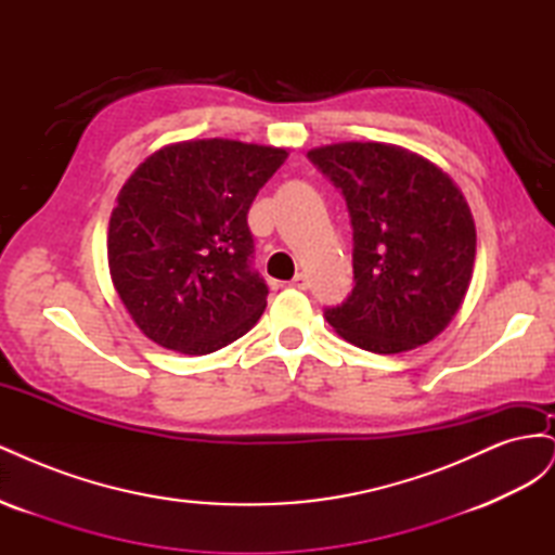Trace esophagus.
<instances>
[{
    "mask_svg": "<svg viewBox=\"0 0 555 555\" xmlns=\"http://www.w3.org/2000/svg\"><path fill=\"white\" fill-rule=\"evenodd\" d=\"M289 284H292V287H296V289H308V275L306 273H296Z\"/></svg>",
    "mask_w": 555,
    "mask_h": 555,
    "instance_id": "1",
    "label": "esophagus"
}]
</instances>
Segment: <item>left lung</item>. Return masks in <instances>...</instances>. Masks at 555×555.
Listing matches in <instances>:
<instances>
[{
    "mask_svg": "<svg viewBox=\"0 0 555 555\" xmlns=\"http://www.w3.org/2000/svg\"><path fill=\"white\" fill-rule=\"evenodd\" d=\"M308 157L343 190L354 227V289L326 322L375 354L438 338L475 271L477 229L459 184L393 143H331Z\"/></svg>",
    "mask_w": 555,
    "mask_h": 555,
    "instance_id": "1",
    "label": "left lung"
}]
</instances>
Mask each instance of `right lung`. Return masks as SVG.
<instances>
[{
    "label": "right lung",
    "mask_w": 555,
    "mask_h": 555,
    "mask_svg": "<svg viewBox=\"0 0 555 555\" xmlns=\"http://www.w3.org/2000/svg\"><path fill=\"white\" fill-rule=\"evenodd\" d=\"M287 155L198 139L164 145L133 169L106 247L113 287L145 338L204 357L257 324L268 289L249 271L247 210Z\"/></svg>",
    "instance_id": "1"
}]
</instances>
